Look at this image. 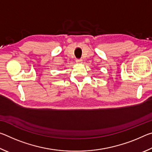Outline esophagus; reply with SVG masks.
I'll use <instances>...</instances> for the list:
<instances>
[{
  "instance_id": "obj_1",
  "label": "esophagus",
  "mask_w": 152,
  "mask_h": 152,
  "mask_svg": "<svg viewBox=\"0 0 152 152\" xmlns=\"http://www.w3.org/2000/svg\"><path fill=\"white\" fill-rule=\"evenodd\" d=\"M82 59H76V62L77 64H80V63H82Z\"/></svg>"
}]
</instances>
